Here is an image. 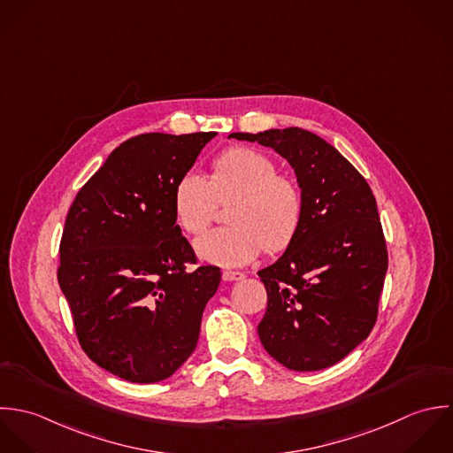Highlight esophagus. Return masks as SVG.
<instances>
[{
    "instance_id": "1",
    "label": "esophagus",
    "mask_w": 453,
    "mask_h": 453,
    "mask_svg": "<svg viewBox=\"0 0 453 453\" xmlns=\"http://www.w3.org/2000/svg\"><path fill=\"white\" fill-rule=\"evenodd\" d=\"M245 274L242 272H231V270H226L222 273V280L224 281H238V280H243Z\"/></svg>"
}]
</instances>
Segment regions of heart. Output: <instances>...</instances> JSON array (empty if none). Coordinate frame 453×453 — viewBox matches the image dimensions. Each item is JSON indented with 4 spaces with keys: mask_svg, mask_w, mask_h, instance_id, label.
<instances>
[{
    "mask_svg": "<svg viewBox=\"0 0 453 453\" xmlns=\"http://www.w3.org/2000/svg\"><path fill=\"white\" fill-rule=\"evenodd\" d=\"M227 211L231 226L204 233L194 242L204 263L234 268L254 261L265 247L287 249L303 219V194L296 181L278 173L266 154L234 147L220 152L210 166V177L190 170L173 192V208L181 229L203 233L215 219L219 203L233 199Z\"/></svg>",
    "mask_w": 453,
    "mask_h": 453,
    "instance_id": "1",
    "label": "heart"
}]
</instances>
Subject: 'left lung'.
I'll list each match as a JSON object with an SVG mask.
<instances>
[{"mask_svg":"<svg viewBox=\"0 0 453 453\" xmlns=\"http://www.w3.org/2000/svg\"><path fill=\"white\" fill-rule=\"evenodd\" d=\"M229 138L272 147L292 166L303 194L296 238L259 272L268 292L257 326L261 343L288 369L329 367L362 343L376 322L388 266L376 199L361 173L306 129Z\"/></svg>","mask_w":453,"mask_h":453,"instance_id":"left-lung-1","label":"left lung"}]
</instances>
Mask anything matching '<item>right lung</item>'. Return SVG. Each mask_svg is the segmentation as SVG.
<instances>
[{
  "label": "right lung",
  "mask_w": 453,
  "mask_h": 453,
  "mask_svg": "<svg viewBox=\"0 0 453 453\" xmlns=\"http://www.w3.org/2000/svg\"><path fill=\"white\" fill-rule=\"evenodd\" d=\"M217 133L120 143L79 190L61 238L59 287L84 352L133 383L170 378L197 345L220 270L196 265L175 185Z\"/></svg>",
  "instance_id": "add662e5"
}]
</instances>
